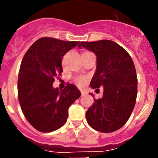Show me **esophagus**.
<instances>
[{"label":"esophagus","instance_id":"esophagus-1","mask_svg":"<svg viewBox=\"0 0 158 158\" xmlns=\"http://www.w3.org/2000/svg\"><path fill=\"white\" fill-rule=\"evenodd\" d=\"M81 95H85V92L84 91H81Z\"/></svg>","mask_w":158,"mask_h":158}]
</instances>
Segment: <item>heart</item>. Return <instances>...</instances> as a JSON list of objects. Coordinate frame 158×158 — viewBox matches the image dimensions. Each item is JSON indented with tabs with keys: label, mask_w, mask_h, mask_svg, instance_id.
I'll return each mask as SVG.
<instances>
[{
	"label": "heart",
	"mask_w": 158,
	"mask_h": 158,
	"mask_svg": "<svg viewBox=\"0 0 158 158\" xmlns=\"http://www.w3.org/2000/svg\"><path fill=\"white\" fill-rule=\"evenodd\" d=\"M87 82V77L84 76H79L75 77L74 82L79 87H82L85 85Z\"/></svg>",
	"instance_id": "b5f03b06"
}]
</instances>
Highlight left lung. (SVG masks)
<instances>
[{
	"label": "left lung",
	"instance_id": "1",
	"mask_svg": "<svg viewBox=\"0 0 158 158\" xmlns=\"http://www.w3.org/2000/svg\"><path fill=\"white\" fill-rule=\"evenodd\" d=\"M78 47L92 51L97 56L91 87H104L102 98H95L86 111L87 122L98 131H115L126 123L136 102L138 79L131 57L123 47L107 40L81 42Z\"/></svg>",
	"mask_w": 158,
	"mask_h": 158
}]
</instances>
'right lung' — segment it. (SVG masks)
<instances>
[{
  "label": "right lung",
  "mask_w": 158,
  "mask_h": 158,
  "mask_svg": "<svg viewBox=\"0 0 158 158\" xmlns=\"http://www.w3.org/2000/svg\"><path fill=\"white\" fill-rule=\"evenodd\" d=\"M78 41L52 37L37 40L25 53L18 74L17 91L22 111L28 122L41 132H51L64 125L68 109L81 93L73 84L63 90L53 89L55 77L63 73V56Z\"/></svg>",
  "instance_id": "1"
}]
</instances>
